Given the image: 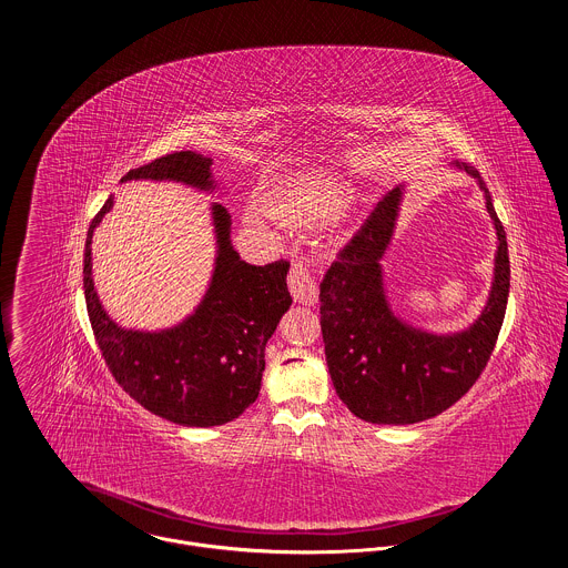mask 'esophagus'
<instances>
[{
    "instance_id": "esophagus-1",
    "label": "esophagus",
    "mask_w": 568,
    "mask_h": 568,
    "mask_svg": "<svg viewBox=\"0 0 568 568\" xmlns=\"http://www.w3.org/2000/svg\"><path fill=\"white\" fill-rule=\"evenodd\" d=\"M287 285H290L294 301H298L303 305H314L318 301V287L301 261L292 263L290 274H287Z\"/></svg>"
}]
</instances>
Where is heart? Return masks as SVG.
I'll list each match as a JSON object with an SVG mask.
<instances>
[{
    "label": "heart",
    "instance_id": "b5f03b06",
    "mask_svg": "<svg viewBox=\"0 0 568 568\" xmlns=\"http://www.w3.org/2000/svg\"><path fill=\"white\" fill-rule=\"evenodd\" d=\"M348 197L351 189L339 178L312 173L281 186L267 202V209L281 220L323 222L339 215L348 204ZM245 220L256 229H267L272 224V216L263 206H250Z\"/></svg>",
    "mask_w": 568,
    "mask_h": 568
}]
</instances>
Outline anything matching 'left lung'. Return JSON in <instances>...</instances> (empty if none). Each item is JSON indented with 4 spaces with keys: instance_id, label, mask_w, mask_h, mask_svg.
Masks as SVG:
<instances>
[{
    "instance_id": "1",
    "label": "left lung",
    "mask_w": 568,
    "mask_h": 568,
    "mask_svg": "<svg viewBox=\"0 0 568 568\" xmlns=\"http://www.w3.org/2000/svg\"><path fill=\"white\" fill-rule=\"evenodd\" d=\"M452 169L478 184L497 231L490 294L467 328L434 333L414 326L388 301L382 258L393 242L407 184L384 195L321 281V331L335 390L357 418L373 425H414L449 409L488 364L506 316V231L478 171L463 161H454Z\"/></svg>"
}]
</instances>
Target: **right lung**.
Masks as SVG:
<instances>
[{
    "instance_id": "add662e5",
    "label": "right lung",
    "mask_w": 568,
    "mask_h": 568,
    "mask_svg": "<svg viewBox=\"0 0 568 568\" xmlns=\"http://www.w3.org/2000/svg\"><path fill=\"white\" fill-rule=\"evenodd\" d=\"M211 164V156L184 150L130 171L121 182H175L213 195L220 193V182ZM112 206L114 195L90 224L83 267L88 312L105 364L141 407L159 418L184 427L231 423L261 393L265 346L292 305L290 263L256 267L242 261L231 242L229 211L211 202L215 258L200 303L169 328H125L101 303L92 276V237Z\"/></svg>"
}]
</instances>
